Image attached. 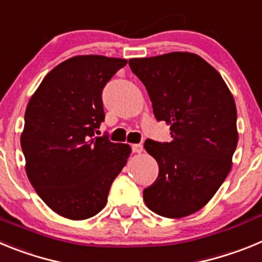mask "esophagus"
Here are the masks:
<instances>
[{"mask_svg":"<svg viewBox=\"0 0 262 262\" xmlns=\"http://www.w3.org/2000/svg\"><path fill=\"white\" fill-rule=\"evenodd\" d=\"M143 149H144V148H143L142 144H134L133 145V152H134V154H142Z\"/></svg>","mask_w":262,"mask_h":262,"instance_id":"34e87169","label":"esophagus"}]
</instances>
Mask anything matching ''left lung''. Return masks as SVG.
Returning a JSON list of instances; mask_svg holds the SVG:
<instances>
[{"mask_svg":"<svg viewBox=\"0 0 262 262\" xmlns=\"http://www.w3.org/2000/svg\"><path fill=\"white\" fill-rule=\"evenodd\" d=\"M155 118L170 124L172 142L148 139L145 151L159 164L144 189L148 209L165 217L194 214L211 200L232 166L237 145L235 99L222 76L195 53L172 52L131 59Z\"/></svg>","mask_w":262,"mask_h":262,"instance_id":"left-lung-1","label":"left lung"}]
</instances>
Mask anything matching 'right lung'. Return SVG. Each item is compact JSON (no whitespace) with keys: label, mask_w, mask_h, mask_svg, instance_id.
Returning <instances> with one entry per match:
<instances>
[{"label":"right lung","mask_w":262,"mask_h":262,"mask_svg":"<svg viewBox=\"0 0 262 262\" xmlns=\"http://www.w3.org/2000/svg\"><path fill=\"white\" fill-rule=\"evenodd\" d=\"M126 64L99 55L71 57L43 78L27 105L20 135L27 177L61 216L98 214L131 154L128 144L94 136L105 120L103 88Z\"/></svg>","instance_id":"obj_1"}]
</instances>
